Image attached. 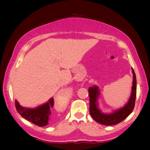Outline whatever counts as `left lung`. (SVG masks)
<instances>
[{"mask_svg": "<svg viewBox=\"0 0 150 150\" xmlns=\"http://www.w3.org/2000/svg\"><path fill=\"white\" fill-rule=\"evenodd\" d=\"M133 74L132 87L130 97L123 107L114 110L111 113H104L98 108V98L100 95L99 88L96 85L88 88L90 105L89 112L92 118L96 122L103 125L111 126L120 123L130 115L135 105L136 96V77L133 68H132Z\"/></svg>", "mask_w": 150, "mask_h": 150, "instance_id": "obj_1", "label": "left lung"}]
</instances>
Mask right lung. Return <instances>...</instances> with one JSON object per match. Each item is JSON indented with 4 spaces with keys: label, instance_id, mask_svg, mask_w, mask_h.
<instances>
[{
    "label": "right lung",
    "instance_id": "1",
    "mask_svg": "<svg viewBox=\"0 0 150 150\" xmlns=\"http://www.w3.org/2000/svg\"><path fill=\"white\" fill-rule=\"evenodd\" d=\"M54 105V98L35 108H26L20 105L16 100L15 105L17 111L26 120L38 126H45L48 124L51 115V108Z\"/></svg>",
    "mask_w": 150,
    "mask_h": 150
}]
</instances>
